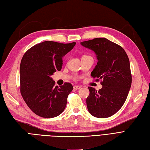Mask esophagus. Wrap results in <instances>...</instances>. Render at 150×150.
Listing matches in <instances>:
<instances>
[{"label":"esophagus","instance_id":"34e87169","mask_svg":"<svg viewBox=\"0 0 150 150\" xmlns=\"http://www.w3.org/2000/svg\"><path fill=\"white\" fill-rule=\"evenodd\" d=\"M73 88H74V89H76V90H78V89H79L80 88H81V86H74Z\"/></svg>","mask_w":150,"mask_h":150}]
</instances>
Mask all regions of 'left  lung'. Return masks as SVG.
Returning a JSON list of instances; mask_svg holds the SVG:
<instances>
[{
    "label": "left lung",
    "instance_id": "obj_1",
    "mask_svg": "<svg viewBox=\"0 0 150 150\" xmlns=\"http://www.w3.org/2000/svg\"><path fill=\"white\" fill-rule=\"evenodd\" d=\"M81 44L96 54L98 63L91 75L98 78L96 81L102 80L103 87L98 91L88 87V110L98 118L110 117L123 105L131 88L132 78L128 55L122 47L106 38H95Z\"/></svg>",
    "mask_w": 150,
    "mask_h": 150
}]
</instances>
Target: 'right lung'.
Masks as SVG:
<instances>
[{
  "label": "right lung",
  "mask_w": 150,
  "mask_h": 150,
  "mask_svg": "<svg viewBox=\"0 0 150 150\" xmlns=\"http://www.w3.org/2000/svg\"><path fill=\"white\" fill-rule=\"evenodd\" d=\"M76 42L62 44L44 41L30 47L22 57L20 65V91L27 105L35 115L51 118L66 108L67 96L73 89L71 83L59 88L51 76L61 71L62 57Z\"/></svg>",
  "instance_id": "1"
}]
</instances>
